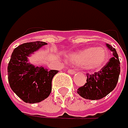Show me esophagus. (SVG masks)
Returning <instances> with one entry per match:
<instances>
[{
    "instance_id": "1",
    "label": "esophagus",
    "mask_w": 128,
    "mask_h": 128,
    "mask_svg": "<svg viewBox=\"0 0 128 128\" xmlns=\"http://www.w3.org/2000/svg\"><path fill=\"white\" fill-rule=\"evenodd\" d=\"M75 72H76L75 70H72V69H68V73H69V74H74Z\"/></svg>"
}]
</instances>
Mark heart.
<instances>
[{
	"mask_svg": "<svg viewBox=\"0 0 128 128\" xmlns=\"http://www.w3.org/2000/svg\"><path fill=\"white\" fill-rule=\"evenodd\" d=\"M108 52L103 47L90 46L72 53L68 56V62L74 66H84L94 70L102 68L107 62Z\"/></svg>",
	"mask_w": 128,
	"mask_h": 128,
	"instance_id": "heart-1",
	"label": "heart"
}]
</instances>
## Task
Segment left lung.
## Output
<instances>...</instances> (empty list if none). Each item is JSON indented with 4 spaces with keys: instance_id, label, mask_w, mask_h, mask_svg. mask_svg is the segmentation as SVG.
Here are the masks:
<instances>
[{
    "instance_id": "left-lung-1",
    "label": "left lung",
    "mask_w": 128,
    "mask_h": 128,
    "mask_svg": "<svg viewBox=\"0 0 128 128\" xmlns=\"http://www.w3.org/2000/svg\"><path fill=\"white\" fill-rule=\"evenodd\" d=\"M106 46L112 52L113 56L100 71L88 75L87 83L78 89V94L84 99L100 100L116 87L120 74V62L116 50L108 44Z\"/></svg>"
}]
</instances>
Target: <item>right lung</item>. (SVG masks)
I'll use <instances>...</instances> for the list:
<instances>
[{
  "mask_svg": "<svg viewBox=\"0 0 128 128\" xmlns=\"http://www.w3.org/2000/svg\"><path fill=\"white\" fill-rule=\"evenodd\" d=\"M46 44L35 41L18 46L12 51L8 64V81L12 90L28 103L40 102L49 96L52 79L59 72L35 66L28 60L32 54Z\"/></svg>",
  "mask_w": 128,
  "mask_h": 128,
  "instance_id": "right-lung-1",
  "label": "right lung"
}]
</instances>
